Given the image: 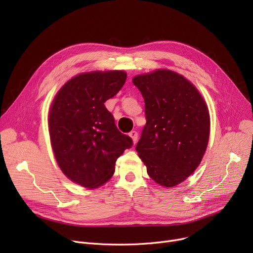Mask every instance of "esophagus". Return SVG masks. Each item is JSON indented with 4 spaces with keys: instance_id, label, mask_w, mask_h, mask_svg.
I'll return each instance as SVG.
<instances>
[{
    "instance_id": "1",
    "label": "esophagus",
    "mask_w": 253,
    "mask_h": 253,
    "mask_svg": "<svg viewBox=\"0 0 253 253\" xmlns=\"http://www.w3.org/2000/svg\"><path fill=\"white\" fill-rule=\"evenodd\" d=\"M129 136L132 138V141H133V143L135 144L137 142V139H138V133L135 131V130H132L130 133H129Z\"/></svg>"
}]
</instances>
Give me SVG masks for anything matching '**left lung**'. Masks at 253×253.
I'll return each mask as SVG.
<instances>
[{
	"mask_svg": "<svg viewBox=\"0 0 253 253\" xmlns=\"http://www.w3.org/2000/svg\"><path fill=\"white\" fill-rule=\"evenodd\" d=\"M132 82L141 92L147 119L135 150L150 177L172 188L202 161L210 133L207 104L189 80L169 70L138 75Z\"/></svg>",
	"mask_w": 253,
	"mask_h": 253,
	"instance_id": "8db88e82",
	"label": "left lung"
}]
</instances>
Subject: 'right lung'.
I'll list each match as a JSON object with an SVG mask.
<instances>
[{
  "label": "right lung",
  "mask_w": 253,
  "mask_h": 253,
  "mask_svg": "<svg viewBox=\"0 0 253 253\" xmlns=\"http://www.w3.org/2000/svg\"><path fill=\"white\" fill-rule=\"evenodd\" d=\"M126 78L123 71L80 74L52 101L48 124L56 162L66 177L84 188L95 189L108 181L117 159L133 144L104 106Z\"/></svg>",
  "instance_id": "right-lung-1"
}]
</instances>
